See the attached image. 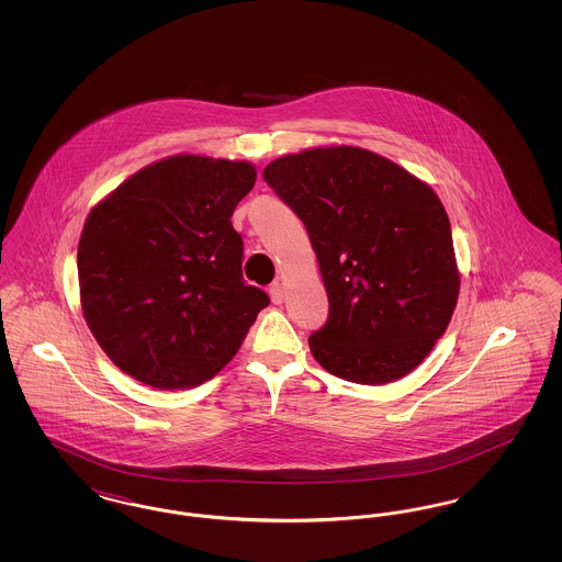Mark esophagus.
Instances as JSON below:
<instances>
[{
  "mask_svg": "<svg viewBox=\"0 0 562 562\" xmlns=\"http://www.w3.org/2000/svg\"><path fill=\"white\" fill-rule=\"evenodd\" d=\"M269 296H271V301H273L276 305H280V303L284 301V289H282L280 282H273V284L269 286Z\"/></svg>",
  "mask_w": 562,
  "mask_h": 562,
  "instance_id": "obj_1",
  "label": "esophagus"
}]
</instances>
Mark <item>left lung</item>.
Instances as JSON below:
<instances>
[{
  "instance_id": "left-lung-1",
  "label": "left lung",
  "mask_w": 562,
  "mask_h": 562,
  "mask_svg": "<svg viewBox=\"0 0 562 562\" xmlns=\"http://www.w3.org/2000/svg\"><path fill=\"white\" fill-rule=\"evenodd\" d=\"M263 179L303 221L328 294L310 349L362 385L411 373L445 335L459 294L451 223L438 195L360 147L271 161Z\"/></svg>"
}]
</instances>
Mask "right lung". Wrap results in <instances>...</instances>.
<instances>
[{
    "label": "right lung",
    "instance_id": "right-lung-1",
    "mask_svg": "<svg viewBox=\"0 0 562 562\" xmlns=\"http://www.w3.org/2000/svg\"><path fill=\"white\" fill-rule=\"evenodd\" d=\"M255 179L248 161L175 156L138 170L88 214L81 310L117 369L183 390L236 356L269 305L241 278L244 241L229 221Z\"/></svg>",
    "mask_w": 562,
    "mask_h": 562
}]
</instances>
